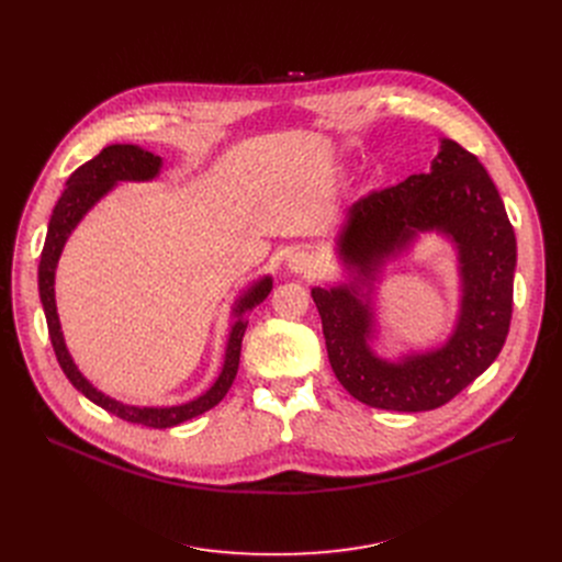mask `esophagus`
Wrapping results in <instances>:
<instances>
[{"mask_svg": "<svg viewBox=\"0 0 562 562\" xmlns=\"http://www.w3.org/2000/svg\"><path fill=\"white\" fill-rule=\"evenodd\" d=\"M286 269L291 273H301V276H312L318 269V259L310 250H296L289 255L286 259Z\"/></svg>", "mask_w": 562, "mask_h": 562, "instance_id": "esophagus-1", "label": "esophagus"}]
</instances>
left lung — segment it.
<instances>
[{
	"label": "left lung",
	"instance_id": "8db88e82",
	"mask_svg": "<svg viewBox=\"0 0 562 562\" xmlns=\"http://www.w3.org/2000/svg\"><path fill=\"white\" fill-rule=\"evenodd\" d=\"M435 231L459 252L461 312L439 349L411 353L398 363L380 359L372 289L381 266ZM337 255L350 280L314 286L328 360L344 390L371 407L426 412L449 403L501 352L513 316L517 241L492 177L451 138H441L430 172L373 191L348 206Z\"/></svg>",
	"mask_w": 562,
	"mask_h": 562
}]
</instances>
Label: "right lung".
<instances>
[{
  "instance_id": "add662e5",
  "label": "right lung",
  "mask_w": 562,
  "mask_h": 562,
  "mask_svg": "<svg viewBox=\"0 0 562 562\" xmlns=\"http://www.w3.org/2000/svg\"><path fill=\"white\" fill-rule=\"evenodd\" d=\"M161 157L143 150L138 145H127V143H115L104 147V150L93 157L91 161H86L79 166L66 182V189L58 198L49 225H47V236H45V246L41 252V266H38V291H41V303L45 310L47 318V330L49 339L56 352V360L61 364L66 378L72 382V387L81 392L88 401H93L102 409L111 412V415L121 417L130 424H140L147 428H172L177 424H184L202 412L212 409L218 405L227 390L232 387V382L236 378V369H239V358H241V339L246 333L248 321L244 318L246 312L263 303V299L269 296L273 289L271 276H263L257 282H252L239 299L234 303V323L229 328L227 346H225V362L223 369L216 378L214 385L206 390L202 396L182 403V405H168V407H138V405H127L106 396L98 387H93L88 382L81 371L77 369L72 356L68 352L64 333H61V321H58L56 314V299H54V278H56V263L58 257L64 252V246L68 241V236L72 229L79 225V221L93 210L95 202H100L117 182H150L161 172Z\"/></svg>"
}]
</instances>
